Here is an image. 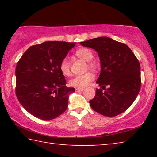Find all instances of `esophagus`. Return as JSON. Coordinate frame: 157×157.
<instances>
[{"label": "esophagus", "instance_id": "1", "mask_svg": "<svg viewBox=\"0 0 157 157\" xmlns=\"http://www.w3.org/2000/svg\"><path fill=\"white\" fill-rule=\"evenodd\" d=\"M75 91H78V92H82L84 91V89H78V88H76L75 89Z\"/></svg>", "mask_w": 157, "mask_h": 157}]
</instances>
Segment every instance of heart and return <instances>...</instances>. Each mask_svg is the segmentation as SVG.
<instances>
[{
	"instance_id": "b5f03b06",
	"label": "heart",
	"mask_w": 157,
	"mask_h": 157,
	"mask_svg": "<svg viewBox=\"0 0 157 157\" xmlns=\"http://www.w3.org/2000/svg\"><path fill=\"white\" fill-rule=\"evenodd\" d=\"M75 55L85 62H88V67L92 70L97 68V63L91 61L94 58V52L87 48H81L76 50ZM59 70L63 75L69 76L71 75V62L67 57H64L61 60L59 66ZM94 75L92 73H86L83 75H76L69 81L70 86L78 89H83L86 87L90 82L94 80Z\"/></svg>"
}]
</instances>
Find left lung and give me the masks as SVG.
Masks as SVG:
<instances>
[{"label":"left lung","instance_id":"obj_1","mask_svg":"<svg viewBox=\"0 0 157 157\" xmlns=\"http://www.w3.org/2000/svg\"><path fill=\"white\" fill-rule=\"evenodd\" d=\"M83 46L98 52L101 72L96 83L102 92L95 90V95L89 101L96 112L108 117L116 116L126 111L139 94L141 79L139 60L126 44L107 36L98 37L80 42Z\"/></svg>","mask_w":157,"mask_h":157}]
</instances>
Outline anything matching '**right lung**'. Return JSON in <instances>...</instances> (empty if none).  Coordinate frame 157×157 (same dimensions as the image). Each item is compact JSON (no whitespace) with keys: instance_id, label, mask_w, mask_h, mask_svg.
Masks as SVG:
<instances>
[{"instance_id":"right-lung-1","label":"right lung","mask_w":157,"mask_h":157,"mask_svg":"<svg viewBox=\"0 0 157 157\" xmlns=\"http://www.w3.org/2000/svg\"><path fill=\"white\" fill-rule=\"evenodd\" d=\"M75 43L46 41L30 46L16 67V95L32 115L50 121L68 107V95L74 88L66 86L59 66Z\"/></svg>"}]
</instances>
